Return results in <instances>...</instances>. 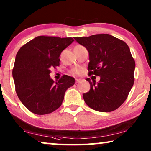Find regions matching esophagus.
I'll list each match as a JSON object with an SVG mask.
<instances>
[{
  "instance_id": "1",
  "label": "esophagus",
  "mask_w": 151,
  "mask_h": 151,
  "mask_svg": "<svg viewBox=\"0 0 151 151\" xmlns=\"http://www.w3.org/2000/svg\"><path fill=\"white\" fill-rule=\"evenodd\" d=\"M81 81V78H76V83H79Z\"/></svg>"
}]
</instances>
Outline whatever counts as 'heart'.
Returning <instances> with one entry per match:
<instances>
[{
	"label": "heart",
	"instance_id": "1",
	"mask_svg": "<svg viewBox=\"0 0 151 151\" xmlns=\"http://www.w3.org/2000/svg\"><path fill=\"white\" fill-rule=\"evenodd\" d=\"M76 46H81V45H78ZM70 73L71 75H78L81 74L82 70L80 68H74L71 69V70L70 71Z\"/></svg>",
	"mask_w": 151,
	"mask_h": 151
}]
</instances>
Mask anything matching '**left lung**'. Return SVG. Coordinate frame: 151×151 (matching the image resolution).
<instances>
[{"label": "left lung", "instance_id": "8db88e82", "mask_svg": "<svg viewBox=\"0 0 151 151\" xmlns=\"http://www.w3.org/2000/svg\"><path fill=\"white\" fill-rule=\"evenodd\" d=\"M90 55L89 76L101 77L98 83L87 81L90 90L83 95L86 103L98 111L117 109L126 101L134 83L135 60L124 41L109 34L75 37Z\"/></svg>", "mask_w": 151, "mask_h": 151}]
</instances>
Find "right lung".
Returning <instances> with one entry per match:
<instances>
[{
	"mask_svg": "<svg viewBox=\"0 0 151 151\" xmlns=\"http://www.w3.org/2000/svg\"><path fill=\"white\" fill-rule=\"evenodd\" d=\"M74 42L72 37L37 36L18 50L12 74L19 99L37 115L50 114L62 104L65 91L75 84L73 77L63 75L56 83L50 70L59 65V56Z\"/></svg>",
	"mask_w": 151,
	"mask_h": 151,
	"instance_id": "1",
	"label": "right lung"
}]
</instances>
